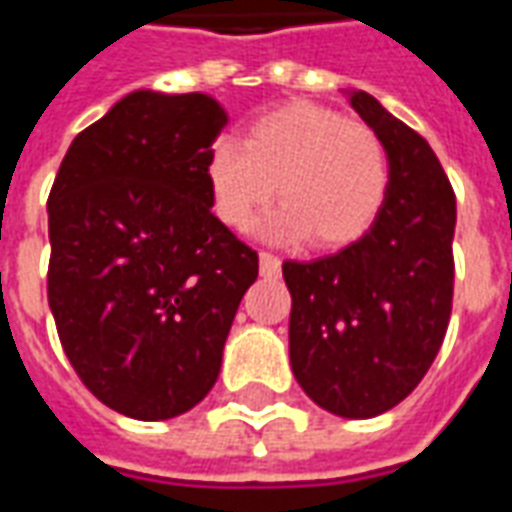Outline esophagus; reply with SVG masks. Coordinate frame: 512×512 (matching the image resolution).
<instances>
[{
  "instance_id": "obj_1",
  "label": "esophagus",
  "mask_w": 512,
  "mask_h": 512,
  "mask_svg": "<svg viewBox=\"0 0 512 512\" xmlns=\"http://www.w3.org/2000/svg\"><path fill=\"white\" fill-rule=\"evenodd\" d=\"M279 271H282V260L277 255H271V252H260V274L263 277H277Z\"/></svg>"
}]
</instances>
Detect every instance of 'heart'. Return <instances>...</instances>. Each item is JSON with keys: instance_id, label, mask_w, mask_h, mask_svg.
Masks as SVG:
<instances>
[{"instance_id": "b5f03b06", "label": "heart", "mask_w": 512, "mask_h": 512, "mask_svg": "<svg viewBox=\"0 0 512 512\" xmlns=\"http://www.w3.org/2000/svg\"><path fill=\"white\" fill-rule=\"evenodd\" d=\"M213 211L230 230H249L268 202L285 208L268 235L345 246L373 227L389 189L384 142L365 123L315 104H288L249 123L244 139H216L205 156Z\"/></svg>"}]
</instances>
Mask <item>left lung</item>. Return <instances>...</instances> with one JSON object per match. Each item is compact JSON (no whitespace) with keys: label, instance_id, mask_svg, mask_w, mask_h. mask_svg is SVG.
<instances>
[{"label":"left lung","instance_id":"1","mask_svg":"<svg viewBox=\"0 0 512 512\" xmlns=\"http://www.w3.org/2000/svg\"><path fill=\"white\" fill-rule=\"evenodd\" d=\"M351 106L384 142L389 189L359 241L310 263L285 260L290 367L326 411L370 419L425 378L452 312L455 194L422 136L356 90Z\"/></svg>","mask_w":512,"mask_h":512}]
</instances>
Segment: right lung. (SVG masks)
Masks as SVG:
<instances>
[{
  "instance_id": "1",
  "label": "right lung",
  "mask_w": 512,
  "mask_h": 512,
  "mask_svg": "<svg viewBox=\"0 0 512 512\" xmlns=\"http://www.w3.org/2000/svg\"><path fill=\"white\" fill-rule=\"evenodd\" d=\"M211 95L136 90L84 128L49 194V307L104 406L172 419L211 392L257 252L211 211Z\"/></svg>"
}]
</instances>
